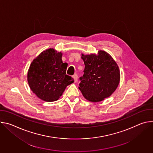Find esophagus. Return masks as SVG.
Instances as JSON below:
<instances>
[{"label":"esophagus","mask_w":153,"mask_h":153,"mask_svg":"<svg viewBox=\"0 0 153 153\" xmlns=\"http://www.w3.org/2000/svg\"><path fill=\"white\" fill-rule=\"evenodd\" d=\"M73 77V79L74 80V82H77V75L76 74H74Z\"/></svg>","instance_id":"34e87169"}]
</instances>
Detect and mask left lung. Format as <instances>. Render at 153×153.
Returning <instances> with one entry per match:
<instances>
[{"label":"left lung","instance_id":"1","mask_svg":"<svg viewBox=\"0 0 153 153\" xmlns=\"http://www.w3.org/2000/svg\"><path fill=\"white\" fill-rule=\"evenodd\" d=\"M85 65L79 88L89 101L97 102L110 97L120 81V71L112 57L104 51L98 55L82 54Z\"/></svg>","mask_w":153,"mask_h":153}]
</instances>
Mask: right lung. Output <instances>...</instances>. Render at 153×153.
<instances>
[{"instance_id":"right-lung-1","label":"right lung","mask_w":153,"mask_h":153,"mask_svg":"<svg viewBox=\"0 0 153 153\" xmlns=\"http://www.w3.org/2000/svg\"><path fill=\"white\" fill-rule=\"evenodd\" d=\"M62 53L50 48L41 53L32 62L28 82L33 92L47 102L58 100L74 79L66 74L67 63H63Z\"/></svg>"}]
</instances>
